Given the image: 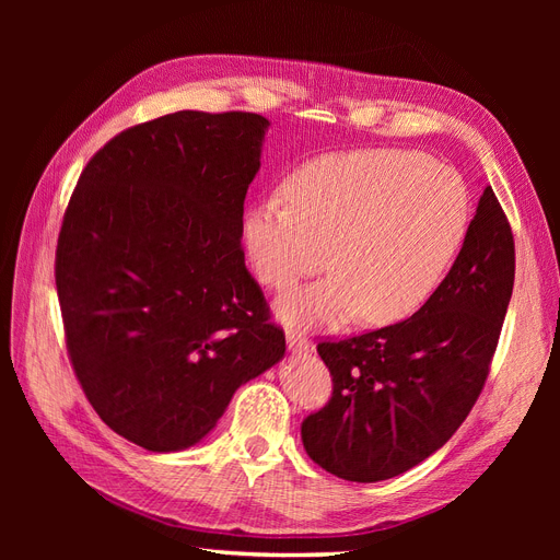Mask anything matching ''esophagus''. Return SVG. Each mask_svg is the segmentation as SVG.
<instances>
[{
    "label": "esophagus",
    "instance_id": "1",
    "mask_svg": "<svg viewBox=\"0 0 560 560\" xmlns=\"http://www.w3.org/2000/svg\"><path fill=\"white\" fill-rule=\"evenodd\" d=\"M285 340H288V349L295 351V354H298V351L302 354V351H308V347H311V340L302 331H292L290 329L285 334Z\"/></svg>",
    "mask_w": 560,
    "mask_h": 560
}]
</instances>
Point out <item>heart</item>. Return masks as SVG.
Returning <instances> with one entry per match:
<instances>
[{
  "instance_id": "b5f03b06",
  "label": "heart",
  "mask_w": 560,
  "mask_h": 560,
  "mask_svg": "<svg viewBox=\"0 0 560 560\" xmlns=\"http://www.w3.org/2000/svg\"><path fill=\"white\" fill-rule=\"evenodd\" d=\"M285 201H256L243 245L260 283L288 290L327 265L329 279L279 302L290 325H370L420 311L443 281L469 222V192L447 163L420 152L354 150L319 156L285 184Z\"/></svg>"
}]
</instances>
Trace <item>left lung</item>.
I'll return each instance as SVG.
<instances>
[{
  "label": "left lung",
  "instance_id": "obj_1",
  "mask_svg": "<svg viewBox=\"0 0 560 560\" xmlns=\"http://www.w3.org/2000/svg\"><path fill=\"white\" fill-rule=\"evenodd\" d=\"M513 281V231L488 186L450 275L418 313L317 345L334 393L302 422L313 463L374 483L443 447L483 390Z\"/></svg>",
  "mask_w": 560,
  "mask_h": 560
}]
</instances>
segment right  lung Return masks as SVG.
I'll use <instances>...</instances> for the list:
<instances>
[{
    "mask_svg": "<svg viewBox=\"0 0 560 560\" xmlns=\"http://www.w3.org/2000/svg\"><path fill=\"white\" fill-rule=\"evenodd\" d=\"M268 127L243 110L156 117L110 138L70 197L54 268L68 357L97 416L138 447L199 443L283 359L241 245Z\"/></svg>",
    "mask_w": 560,
    "mask_h": 560,
    "instance_id": "add662e5",
    "label": "right lung"
}]
</instances>
